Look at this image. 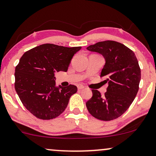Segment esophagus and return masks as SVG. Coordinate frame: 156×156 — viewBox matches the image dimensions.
I'll return each mask as SVG.
<instances>
[{"instance_id": "obj_1", "label": "esophagus", "mask_w": 156, "mask_h": 156, "mask_svg": "<svg viewBox=\"0 0 156 156\" xmlns=\"http://www.w3.org/2000/svg\"><path fill=\"white\" fill-rule=\"evenodd\" d=\"M77 88H78V90H82V89L84 88V86L82 85V84H78Z\"/></svg>"}]
</instances>
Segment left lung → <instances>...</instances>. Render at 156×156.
Listing matches in <instances>:
<instances>
[{
    "instance_id": "left-lung-1",
    "label": "left lung",
    "mask_w": 156,
    "mask_h": 156,
    "mask_svg": "<svg viewBox=\"0 0 156 156\" xmlns=\"http://www.w3.org/2000/svg\"><path fill=\"white\" fill-rule=\"evenodd\" d=\"M87 49L105 58L100 76H104L103 82L108 84L103 96L98 90H92V97L86 102L87 108L98 120H115L129 108L138 92L141 77L138 62L132 50L117 41H100Z\"/></svg>"
}]
</instances>
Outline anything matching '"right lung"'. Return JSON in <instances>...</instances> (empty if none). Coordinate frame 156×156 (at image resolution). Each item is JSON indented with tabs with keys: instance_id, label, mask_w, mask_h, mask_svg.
<instances>
[{
	"instance_id": "add662e5",
	"label": "right lung",
	"mask_w": 156,
	"mask_h": 156,
	"mask_svg": "<svg viewBox=\"0 0 156 156\" xmlns=\"http://www.w3.org/2000/svg\"><path fill=\"white\" fill-rule=\"evenodd\" d=\"M81 46L42 44L25 52L15 69V90L24 107L36 118L51 120L62 114L76 86H56L55 72H66Z\"/></svg>"
}]
</instances>
